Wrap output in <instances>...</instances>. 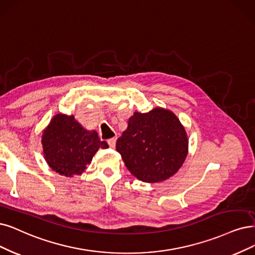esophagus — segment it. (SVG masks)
Returning a JSON list of instances; mask_svg holds the SVG:
<instances>
[{
  "label": "esophagus",
  "instance_id": "esophagus-1",
  "mask_svg": "<svg viewBox=\"0 0 255 255\" xmlns=\"http://www.w3.org/2000/svg\"><path fill=\"white\" fill-rule=\"evenodd\" d=\"M108 145H109V147L110 148H115V146H116V143H117V137H112V138H109L108 140Z\"/></svg>",
  "mask_w": 255,
  "mask_h": 255
}]
</instances>
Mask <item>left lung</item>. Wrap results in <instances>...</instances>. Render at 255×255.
Masks as SVG:
<instances>
[{
    "instance_id": "left-lung-1",
    "label": "left lung",
    "mask_w": 255,
    "mask_h": 255,
    "mask_svg": "<svg viewBox=\"0 0 255 255\" xmlns=\"http://www.w3.org/2000/svg\"><path fill=\"white\" fill-rule=\"evenodd\" d=\"M188 135L170 110L135 111L117 140V151L137 180L158 183L174 175L188 154Z\"/></svg>"
}]
</instances>
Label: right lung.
I'll use <instances>...</instances> for the list:
<instances>
[{
	"label": "right lung",
	"instance_id": "add662e5",
	"mask_svg": "<svg viewBox=\"0 0 255 255\" xmlns=\"http://www.w3.org/2000/svg\"><path fill=\"white\" fill-rule=\"evenodd\" d=\"M46 163L61 175H81L90 165L93 155L108 144L101 140L96 130H86L73 116L55 115L42 134Z\"/></svg>",
	"mask_w": 255,
	"mask_h": 255
}]
</instances>
